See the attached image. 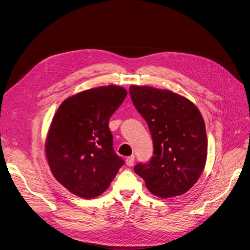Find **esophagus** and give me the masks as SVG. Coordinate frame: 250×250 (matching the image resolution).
<instances>
[{
  "mask_svg": "<svg viewBox=\"0 0 250 250\" xmlns=\"http://www.w3.org/2000/svg\"><path fill=\"white\" fill-rule=\"evenodd\" d=\"M134 162H135V156H129V157H127L126 160H125V164L127 166H133Z\"/></svg>",
  "mask_w": 250,
  "mask_h": 250,
  "instance_id": "esophagus-1",
  "label": "esophagus"
}]
</instances>
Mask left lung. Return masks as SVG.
<instances>
[{"label":"left lung","mask_w":250,"mask_h":250,"mask_svg":"<svg viewBox=\"0 0 250 250\" xmlns=\"http://www.w3.org/2000/svg\"><path fill=\"white\" fill-rule=\"evenodd\" d=\"M128 91L148 124L154 145L150 161L138 163L135 172L162 199L186 193L200 178L207 160L201 112L191 101L169 90L132 85Z\"/></svg>","instance_id":"obj_1"}]
</instances>
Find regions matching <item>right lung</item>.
<instances>
[{
  "label": "right lung",
  "mask_w": 250,
  "mask_h": 250,
  "mask_svg": "<svg viewBox=\"0 0 250 250\" xmlns=\"http://www.w3.org/2000/svg\"><path fill=\"white\" fill-rule=\"evenodd\" d=\"M126 94L115 85L92 88L65 99L52 118L45 142L48 165L75 195H100L125 164L113 150L108 123Z\"/></svg>",
  "instance_id": "right-lung-1"
}]
</instances>
